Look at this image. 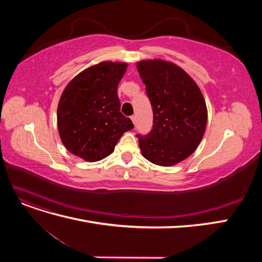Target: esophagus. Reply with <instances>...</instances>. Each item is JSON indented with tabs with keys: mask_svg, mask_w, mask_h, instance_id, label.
Here are the masks:
<instances>
[{
	"mask_svg": "<svg viewBox=\"0 0 262 262\" xmlns=\"http://www.w3.org/2000/svg\"><path fill=\"white\" fill-rule=\"evenodd\" d=\"M130 119H131V121H132V123L136 125V121H137V118H136V116H131L130 117Z\"/></svg>",
	"mask_w": 262,
	"mask_h": 262,
	"instance_id": "34e87169",
	"label": "esophagus"
}]
</instances>
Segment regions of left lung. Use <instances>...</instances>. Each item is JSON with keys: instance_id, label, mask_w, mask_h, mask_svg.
<instances>
[{"instance_id": "1", "label": "left lung", "mask_w": 262, "mask_h": 262, "mask_svg": "<svg viewBox=\"0 0 262 262\" xmlns=\"http://www.w3.org/2000/svg\"><path fill=\"white\" fill-rule=\"evenodd\" d=\"M153 109V129L138 134L142 155L158 166L176 165L191 155L204 136L208 109L199 86L175 63H137Z\"/></svg>"}]
</instances>
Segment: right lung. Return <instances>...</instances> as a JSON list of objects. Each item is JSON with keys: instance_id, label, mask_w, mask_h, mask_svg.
Segmentation results:
<instances>
[{"instance_id": "add662e5", "label": "right lung", "mask_w": 262, "mask_h": 262, "mask_svg": "<svg viewBox=\"0 0 262 262\" xmlns=\"http://www.w3.org/2000/svg\"><path fill=\"white\" fill-rule=\"evenodd\" d=\"M128 64L104 61L72 78L63 91L57 113L58 130L69 152L86 162L112 154L117 142L133 129L120 113L117 89Z\"/></svg>"}]
</instances>
